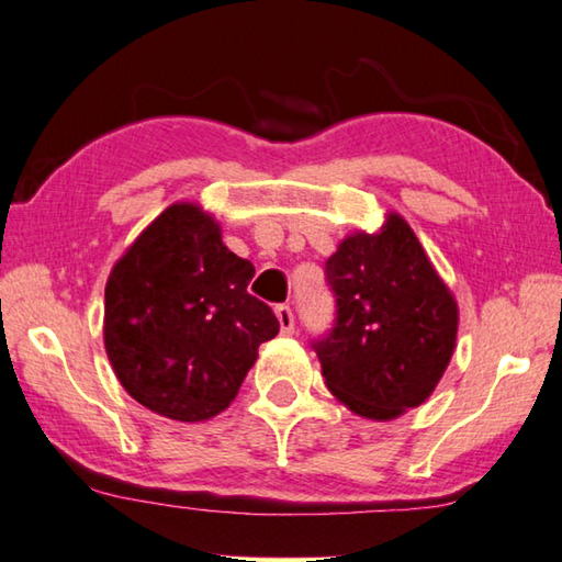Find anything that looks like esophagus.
<instances>
[{
  "label": "esophagus",
  "instance_id": "obj_1",
  "mask_svg": "<svg viewBox=\"0 0 562 562\" xmlns=\"http://www.w3.org/2000/svg\"><path fill=\"white\" fill-rule=\"evenodd\" d=\"M277 317L281 325V335H293V311L289 305H277Z\"/></svg>",
  "mask_w": 562,
  "mask_h": 562
}]
</instances>
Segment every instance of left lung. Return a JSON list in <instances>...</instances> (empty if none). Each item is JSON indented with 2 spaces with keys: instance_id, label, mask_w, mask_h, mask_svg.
I'll list each match as a JSON object with an SVG mask.
<instances>
[{
  "instance_id": "obj_1",
  "label": "left lung",
  "mask_w": 562,
  "mask_h": 562,
  "mask_svg": "<svg viewBox=\"0 0 562 562\" xmlns=\"http://www.w3.org/2000/svg\"><path fill=\"white\" fill-rule=\"evenodd\" d=\"M337 295L333 333L315 345L325 386L352 413L394 420L420 406L458 340L460 311L398 213L347 235L325 263Z\"/></svg>"
}]
</instances>
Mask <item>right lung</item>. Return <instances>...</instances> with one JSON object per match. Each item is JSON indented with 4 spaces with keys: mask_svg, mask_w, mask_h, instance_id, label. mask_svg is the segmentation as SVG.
I'll list each match as a JSON object with an SVG mask.
<instances>
[{
    "mask_svg": "<svg viewBox=\"0 0 562 562\" xmlns=\"http://www.w3.org/2000/svg\"><path fill=\"white\" fill-rule=\"evenodd\" d=\"M251 277L207 210L168 205L104 285V349L126 394L181 423L225 411L259 345L279 335L277 315L247 293Z\"/></svg>",
    "mask_w": 562,
    "mask_h": 562,
    "instance_id": "1",
    "label": "right lung"
}]
</instances>
